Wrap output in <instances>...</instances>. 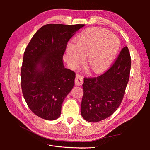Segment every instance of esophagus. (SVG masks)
<instances>
[{"instance_id": "obj_1", "label": "esophagus", "mask_w": 150, "mask_h": 150, "mask_svg": "<svg viewBox=\"0 0 150 150\" xmlns=\"http://www.w3.org/2000/svg\"><path fill=\"white\" fill-rule=\"evenodd\" d=\"M83 83V77L81 75L77 74L75 79V84L78 86L82 85Z\"/></svg>"}]
</instances>
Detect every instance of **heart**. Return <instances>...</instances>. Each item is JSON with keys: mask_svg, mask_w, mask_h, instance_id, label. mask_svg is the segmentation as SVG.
<instances>
[{"mask_svg": "<svg viewBox=\"0 0 150 150\" xmlns=\"http://www.w3.org/2000/svg\"><path fill=\"white\" fill-rule=\"evenodd\" d=\"M76 44L69 43L66 56L70 66L76 68L84 61L88 62L93 71L99 72L110 66L120 48V41L110 31L101 28L88 29L76 39Z\"/></svg>", "mask_w": 150, "mask_h": 150, "instance_id": "heart-1", "label": "heart"}]
</instances>
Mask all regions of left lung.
I'll return each instance as SVG.
<instances>
[{
    "mask_svg": "<svg viewBox=\"0 0 150 150\" xmlns=\"http://www.w3.org/2000/svg\"><path fill=\"white\" fill-rule=\"evenodd\" d=\"M130 69L131 56L128 47L125 46L103 74L84 78L81 113L86 121H102L117 110L124 97Z\"/></svg>",
    "mask_w": 150,
    "mask_h": 150,
    "instance_id": "8db88e82",
    "label": "left lung"
}]
</instances>
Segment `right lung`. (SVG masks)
<instances>
[{
	"mask_svg": "<svg viewBox=\"0 0 150 150\" xmlns=\"http://www.w3.org/2000/svg\"><path fill=\"white\" fill-rule=\"evenodd\" d=\"M84 24H46L27 46L21 67V88L25 101L35 115L54 120L74 85L76 74L65 68L62 57L69 40Z\"/></svg>",
	"mask_w": 150,
	"mask_h": 150,
	"instance_id": "obj_1",
	"label": "right lung"
}]
</instances>
